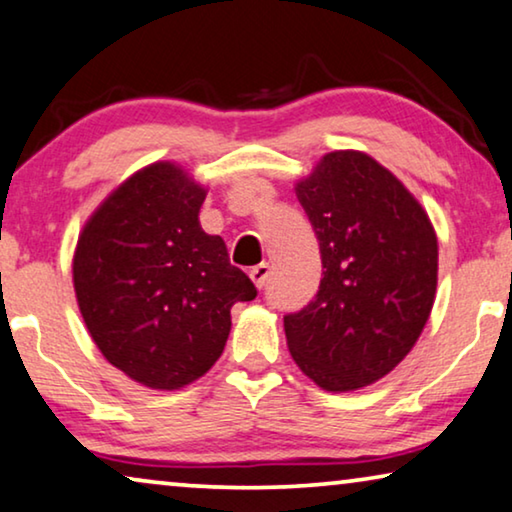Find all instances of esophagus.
Listing matches in <instances>:
<instances>
[{
	"label": "esophagus",
	"mask_w": 512,
	"mask_h": 512,
	"mask_svg": "<svg viewBox=\"0 0 512 512\" xmlns=\"http://www.w3.org/2000/svg\"><path fill=\"white\" fill-rule=\"evenodd\" d=\"M269 273H271V266L266 264V262H262V264H257V266H253V269H250V280H253L255 285L262 289L266 278H269Z\"/></svg>",
	"instance_id": "obj_1"
}]
</instances>
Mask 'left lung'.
Returning <instances> with one entry per match:
<instances>
[{
	"mask_svg": "<svg viewBox=\"0 0 512 512\" xmlns=\"http://www.w3.org/2000/svg\"><path fill=\"white\" fill-rule=\"evenodd\" d=\"M296 197L324 278L315 299L285 315L289 354L324 391H358L423 333L437 294V234L402 181L363 151L326 154Z\"/></svg>",
	"mask_w": 512,
	"mask_h": 512,
	"instance_id": "8db88e82",
	"label": "left lung"
}]
</instances>
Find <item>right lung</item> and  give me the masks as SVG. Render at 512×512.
I'll return each mask as SVG.
<instances>
[{
	"label": "right lung",
	"instance_id": "add662e5",
	"mask_svg": "<svg viewBox=\"0 0 512 512\" xmlns=\"http://www.w3.org/2000/svg\"><path fill=\"white\" fill-rule=\"evenodd\" d=\"M207 188L179 165L142 167L82 227L73 287L87 331L114 368L156 391L207 375L232 329V305L257 289L200 225Z\"/></svg>",
	"mask_w": 512,
	"mask_h": 512
}]
</instances>
